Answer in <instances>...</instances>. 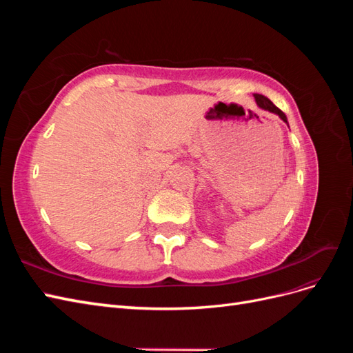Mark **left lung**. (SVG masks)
Listing matches in <instances>:
<instances>
[{"label":"left lung","mask_w":353,"mask_h":353,"mask_svg":"<svg viewBox=\"0 0 353 353\" xmlns=\"http://www.w3.org/2000/svg\"><path fill=\"white\" fill-rule=\"evenodd\" d=\"M254 100H256V104L259 105L261 109H263V110H268V112H272V113H275V114H279L281 119L287 123V117H285V114L276 108V105L271 101V100H268L265 97V95H261V94H254Z\"/></svg>","instance_id":"1"}]
</instances>
